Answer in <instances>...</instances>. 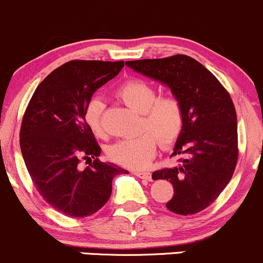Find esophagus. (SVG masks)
I'll list each match as a JSON object with an SVG mask.
<instances>
[{"label": "esophagus", "mask_w": 263, "mask_h": 263, "mask_svg": "<svg viewBox=\"0 0 263 263\" xmlns=\"http://www.w3.org/2000/svg\"><path fill=\"white\" fill-rule=\"evenodd\" d=\"M134 175H136L137 177L142 178V180H146V181H151L152 180V176L149 172L147 171H135Z\"/></svg>", "instance_id": "obj_1"}]
</instances>
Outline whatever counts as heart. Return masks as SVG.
<instances>
[{
    "instance_id": "heart-1",
    "label": "heart",
    "mask_w": 263,
    "mask_h": 263,
    "mask_svg": "<svg viewBox=\"0 0 263 263\" xmlns=\"http://www.w3.org/2000/svg\"><path fill=\"white\" fill-rule=\"evenodd\" d=\"M123 105L141 115L137 137L118 141L107 148L109 160L129 168H142L154 158L158 142L163 147L175 145L184 127V109L174 95L158 96L157 89L143 80H128L116 89ZM103 103L91 100L86 106L85 121L97 138L106 137L102 120Z\"/></svg>"
}]
</instances>
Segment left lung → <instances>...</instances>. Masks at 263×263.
<instances>
[{
    "label": "left lung",
    "instance_id": "left-lung-1",
    "mask_svg": "<svg viewBox=\"0 0 263 263\" xmlns=\"http://www.w3.org/2000/svg\"><path fill=\"white\" fill-rule=\"evenodd\" d=\"M126 65L160 81L181 100L184 127L172 156L178 164L158 170L174 196L166 203L177 215H195L216 201L232 178L238 158L237 116L227 89L203 65L186 54L127 61Z\"/></svg>",
    "mask_w": 263,
    "mask_h": 263
}]
</instances>
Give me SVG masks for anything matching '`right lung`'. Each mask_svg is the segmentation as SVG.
I'll return each instance as SVG.
<instances>
[{
	"instance_id": "obj_1",
	"label": "right lung",
	"mask_w": 263,
	"mask_h": 263,
	"mask_svg": "<svg viewBox=\"0 0 263 263\" xmlns=\"http://www.w3.org/2000/svg\"><path fill=\"white\" fill-rule=\"evenodd\" d=\"M123 66V61L63 63L37 86L25 111L20 146L28 174L43 200L68 217L99 211L111 196L115 176L128 174L101 162V147L85 121L92 95ZM83 159L94 161L80 170Z\"/></svg>"
}]
</instances>
